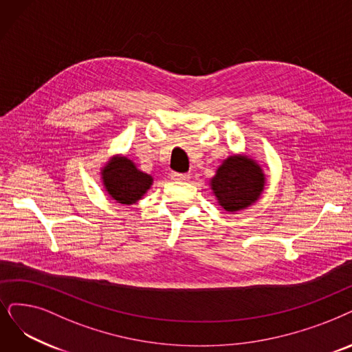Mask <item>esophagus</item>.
<instances>
[{"label": "esophagus", "mask_w": 352, "mask_h": 352, "mask_svg": "<svg viewBox=\"0 0 352 352\" xmlns=\"http://www.w3.org/2000/svg\"><path fill=\"white\" fill-rule=\"evenodd\" d=\"M170 179L175 180V182H188L190 179V175L189 173H176V172H172L170 173Z\"/></svg>", "instance_id": "esophagus-1"}]
</instances>
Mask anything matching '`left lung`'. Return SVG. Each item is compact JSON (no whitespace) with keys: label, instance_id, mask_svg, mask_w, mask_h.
Here are the masks:
<instances>
[{"label":"left lung","instance_id":"8db88e82","mask_svg":"<svg viewBox=\"0 0 352 352\" xmlns=\"http://www.w3.org/2000/svg\"><path fill=\"white\" fill-rule=\"evenodd\" d=\"M209 186L222 209L236 212L260 199L265 175L261 166L247 154H232L217 168Z\"/></svg>","mask_w":352,"mask_h":352}]
</instances>
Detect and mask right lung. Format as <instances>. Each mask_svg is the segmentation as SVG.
Instances as JSON below:
<instances>
[{
  "label": "right lung",
  "mask_w": 352,
  "mask_h": 352,
  "mask_svg": "<svg viewBox=\"0 0 352 352\" xmlns=\"http://www.w3.org/2000/svg\"><path fill=\"white\" fill-rule=\"evenodd\" d=\"M101 180L109 198L121 205L137 204L153 185V176L140 170L131 159L121 154L105 163Z\"/></svg>",
  "instance_id": "obj_1"
}]
</instances>
